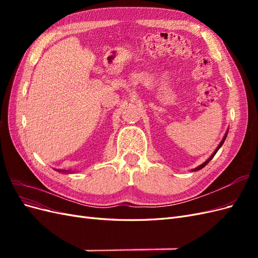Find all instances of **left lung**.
Segmentation results:
<instances>
[{"instance_id": "1", "label": "left lung", "mask_w": 258, "mask_h": 258, "mask_svg": "<svg viewBox=\"0 0 258 258\" xmlns=\"http://www.w3.org/2000/svg\"><path fill=\"white\" fill-rule=\"evenodd\" d=\"M227 134H228V131H227V132H226V135H225V137L223 138V140H222V142L220 143V145H218V146H217V148H216V150H215V152H214V153L212 154V156H211V157H210V158H209V159H208V160H207L206 162H204V163H202V165H200V166H199V167H197L196 169H194L192 171H197V170H200V169H202V168H204V167H206V166L208 165V162H209V161H210L211 159H212V158L214 157V155H215V154L217 153V151H218V150H220V148H221V146H222V145H223V143L225 142V139H226V137H227Z\"/></svg>"}]
</instances>
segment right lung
<instances>
[{
    "label": "right lung",
    "mask_w": 258,
    "mask_h": 258,
    "mask_svg": "<svg viewBox=\"0 0 258 258\" xmlns=\"http://www.w3.org/2000/svg\"><path fill=\"white\" fill-rule=\"evenodd\" d=\"M57 171H59V172H70V170H68V171H66V170H57Z\"/></svg>",
    "instance_id": "1"
}]
</instances>
